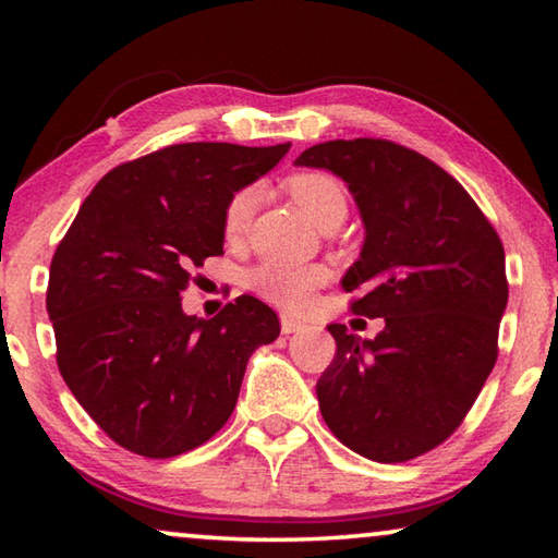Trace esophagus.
<instances>
[{"mask_svg": "<svg viewBox=\"0 0 558 558\" xmlns=\"http://www.w3.org/2000/svg\"><path fill=\"white\" fill-rule=\"evenodd\" d=\"M302 327H305V325H302L300 319L290 317V315H280V329H282V335H295V332H300Z\"/></svg>", "mask_w": 558, "mask_h": 558, "instance_id": "1", "label": "esophagus"}]
</instances>
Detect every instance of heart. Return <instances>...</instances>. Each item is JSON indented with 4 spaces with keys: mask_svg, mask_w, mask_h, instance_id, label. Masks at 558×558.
<instances>
[{
    "mask_svg": "<svg viewBox=\"0 0 558 558\" xmlns=\"http://www.w3.org/2000/svg\"><path fill=\"white\" fill-rule=\"evenodd\" d=\"M288 192L298 209L307 216L317 229L329 223H342L347 216V194L335 177L323 172H302L290 177ZM256 189H241L231 196L223 211L226 239H241L248 229L253 209H256ZM325 270L317 266H282V263H266L251 272V288L260 298L276 302L280 307L302 310L310 302L313 290L325 282Z\"/></svg>",
    "mask_w": 558,
    "mask_h": 558,
    "instance_id": "heart-1",
    "label": "heart"
}]
</instances>
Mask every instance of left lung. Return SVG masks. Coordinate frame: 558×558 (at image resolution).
Returning a JSON list of instances; mask_svg holds the SVG:
<instances>
[{"label": "left lung", "mask_w": 558, "mask_h": 558, "mask_svg": "<svg viewBox=\"0 0 558 558\" xmlns=\"http://www.w3.org/2000/svg\"><path fill=\"white\" fill-rule=\"evenodd\" d=\"M295 167L342 179L364 223L342 278L374 339L329 325L337 356L317 381L329 430L359 456L403 462L446 440L497 362L505 248L470 194L428 157L386 140H329Z\"/></svg>", "instance_id": "obj_1"}]
</instances>
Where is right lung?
Masks as SVG:
<instances>
[{"label":"right lung","instance_id":"1","mask_svg":"<svg viewBox=\"0 0 558 558\" xmlns=\"http://www.w3.org/2000/svg\"><path fill=\"white\" fill-rule=\"evenodd\" d=\"M290 143H186L96 184L53 253L46 313L65 386L118 446L174 458L209 440L239 401L278 315L241 295L202 319L182 310L192 268L223 253V211Z\"/></svg>","mask_w":558,"mask_h":558}]
</instances>
